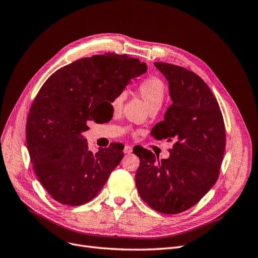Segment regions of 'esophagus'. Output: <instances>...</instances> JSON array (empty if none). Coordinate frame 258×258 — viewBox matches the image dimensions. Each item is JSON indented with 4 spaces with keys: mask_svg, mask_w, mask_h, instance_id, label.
Wrapping results in <instances>:
<instances>
[{
    "mask_svg": "<svg viewBox=\"0 0 258 258\" xmlns=\"http://www.w3.org/2000/svg\"><path fill=\"white\" fill-rule=\"evenodd\" d=\"M123 153H124V154H130V153H132V147L129 146V145H126V146H124V148H123Z\"/></svg>",
    "mask_w": 258,
    "mask_h": 258,
    "instance_id": "34e87169",
    "label": "esophagus"
}]
</instances>
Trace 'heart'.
Masks as SVG:
<instances>
[{
	"mask_svg": "<svg viewBox=\"0 0 258 258\" xmlns=\"http://www.w3.org/2000/svg\"><path fill=\"white\" fill-rule=\"evenodd\" d=\"M138 91L150 108L160 107L165 99L166 86L158 76H147L138 84ZM124 96L123 92H118L111 100V106L114 111H119L123 105Z\"/></svg>",
	"mask_w": 258,
	"mask_h": 258,
	"instance_id": "1",
	"label": "heart"
}]
</instances>
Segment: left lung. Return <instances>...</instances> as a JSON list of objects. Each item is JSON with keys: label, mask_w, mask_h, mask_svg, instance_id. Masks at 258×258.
Wrapping results in <instances>:
<instances>
[{"label": "left lung", "mask_w": 258, "mask_h": 258, "mask_svg": "<svg viewBox=\"0 0 258 258\" xmlns=\"http://www.w3.org/2000/svg\"><path fill=\"white\" fill-rule=\"evenodd\" d=\"M169 82L172 104L152 137L172 142L168 159L156 163L144 147L136 185L140 197L163 214H177L201 200L218 178L226 146L225 123L217 100L200 76L183 67L155 62Z\"/></svg>", "instance_id": "left-lung-1"}]
</instances>
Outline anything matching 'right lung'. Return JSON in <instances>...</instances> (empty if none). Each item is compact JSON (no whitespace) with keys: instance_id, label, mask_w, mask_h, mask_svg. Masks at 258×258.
Masks as SVG:
<instances>
[{"instance_id":"1","label":"right lung","mask_w":258,"mask_h":258,"mask_svg":"<svg viewBox=\"0 0 258 258\" xmlns=\"http://www.w3.org/2000/svg\"><path fill=\"white\" fill-rule=\"evenodd\" d=\"M145 71L139 59L106 52L57 70L42 86L28 115L27 145L38 181L59 204H87L119 165L120 143L93 154L82 134L89 120H100L101 106Z\"/></svg>"}]
</instances>
